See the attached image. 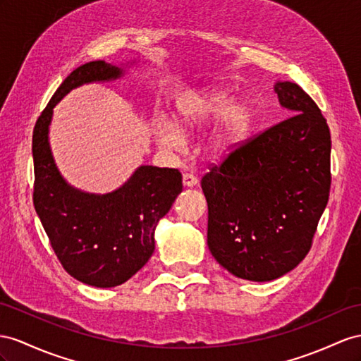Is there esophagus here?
<instances>
[{"label": "esophagus", "instance_id": "1", "mask_svg": "<svg viewBox=\"0 0 361 361\" xmlns=\"http://www.w3.org/2000/svg\"><path fill=\"white\" fill-rule=\"evenodd\" d=\"M183 183H184V186L193 188V186H197V184H198V177H197V175L190 173V172H184L183 173Z\"/></svg>", "mask_w": 361, "mask_h": 361}]
</instances>
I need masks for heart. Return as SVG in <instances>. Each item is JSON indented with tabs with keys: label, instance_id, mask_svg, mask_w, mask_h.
<instances>
[{
	"label": "heart",
	"instance_id": "heart-1",
	"mask_svg": "<svg viewBox=\"0 0 361 361\" xmlns=\"http://www.w3.org/2000/svg\"><path fill=\"white\" fill-rule=\"evenodd\" d=\"M173 125L159 117L155 120V137L163 147L177 151L183 146L181 134H189L210 125L215 128L207 138V149L224 155L241 143L253 125L255 109L247 99H236L223 90L189 91L175 100Z\"/></svg>",
	"mask_w": 361,
	"mask_h": 361
}]
</instances>
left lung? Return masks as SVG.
Returning a JSON list of instances; mask_svg holds the SVG:
<instances>
[{
	"label": "left lung",
	"mask_w": 361,
	"mask_h": 361,
	"mask_svg": "<svg viewBox=\"0 0 361 361\" xmlns=\"http://www.w3.org/2000/svg\"><path fill=\"white\" fill-rule=\"evenodd\" d=\"M274 91L293 116L245 138L201 178L212 255L255 282L305 259L331 189L326 118L298 84L277 82Z\"/></svg>",
	"instance_id": "left-lung-1"
}]
</instances>
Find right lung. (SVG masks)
Masks as SVG:
<instances>
[{"mask_svg": "<svg viewBox=\"0 0 361 361\" xmlns=\"http://www.w3.org/2000/svg\"><path fill=\"white\" fill-rule=\"evenodd\" d=\"M120 75L122 70L104 61L73 70L36 120L32 140L36 214L63 270L97 288L126 282L149 261L154 228L183 190L181 172L172 168L142 166L106 195L73 189L58 172L47 138L53 106L71 88Z\"/></svg>", "mask_w": 361, "mask_h": 361, "instance_id": "obj_1", "label": "right lung"}]
</instances>
